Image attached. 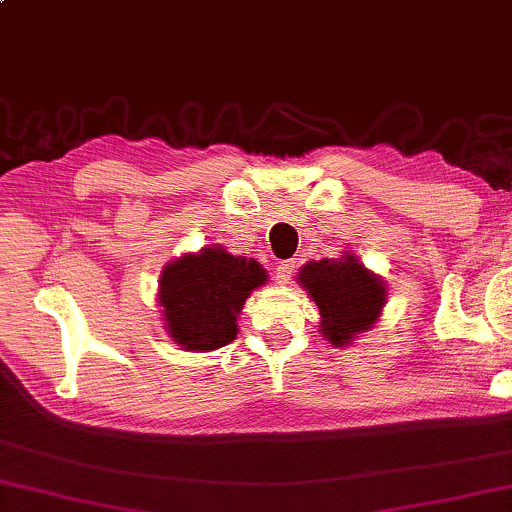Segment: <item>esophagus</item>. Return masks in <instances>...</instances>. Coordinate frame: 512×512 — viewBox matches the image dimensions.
<instances>
[{
  "label": "esophagus",
  "instance_id": "esophagus-1",
  "mask_svg": "<svg viewBox=\"0 0 512 512\" xmlns=\"http://www.w3.org/2000/svg\"><path fill=\"white\" fill-rule=\"evenodd\" d=\"M294 262H278L276 266V282L278 285H287L289 280L294 278Z\"/></svg>",
  "mask_w": 512,
  "mask_h": 512
}]
</instances>
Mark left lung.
I'll list each match as a JSON object with an SVG mask.
<instances>
[{
    "label": "left lung",
    "instance_id": "obj_1",
    "mask_svg": "<svg viewBox=\"0 0 512 512\" xmlns=\"http://www.w3.org/2000/svg\"><path fill=\"white\" fill-rule=\"evenodd\" d=\"M299 282L315 299L322 333L333 345H347L356 333L370 329L386 301L384 282L354 255L305 264Z\"/></svg>",
    "mask_w": 512,
    "mask_h": 512
}]
</instances>
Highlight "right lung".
Returning <instances> with one entry per match:
<instances>
[{
    "label": "right lung",
    "instance_id": "right-lung-1",
    "mask_svg": "<svg viewBox=\"0 0 512 512\" xmlns=\"http://www.w3.org/2000/svg\"><path fill=\"white\" fill-rule=\"evenodd\" d=\"M266 271L255 259L204 248L172 262L160 278L158 301L167 333L188 352H211L236 338V315Z\"/></svg>",
    "mask_w": 512,
    "mask_h": 512
}]
</instances>
